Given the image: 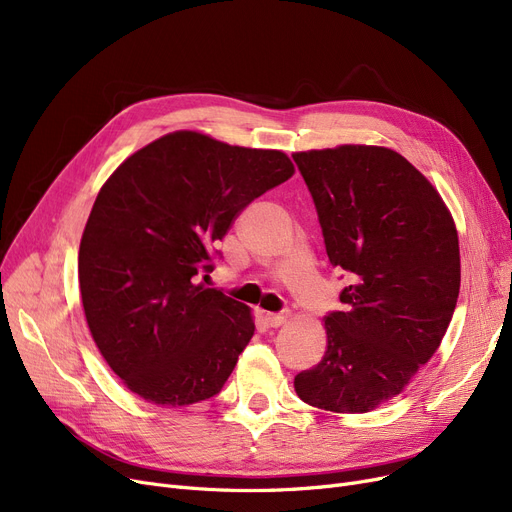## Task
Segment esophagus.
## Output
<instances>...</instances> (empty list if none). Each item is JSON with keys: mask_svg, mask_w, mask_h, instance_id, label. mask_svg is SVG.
<instances>
[{"mask_svg": "<svg viewBox=\"0 0 512 512\" xmlns=\"http://www.w3.org/2000/svg\"><path fill=\"white\" fill-rule=\"evenodd\" d=\"M288 315L286 313H265V324L270 328H280L286 324Z\"/></svg>", "mask_w": 512, "mask_h": 512, "instance_id": "esophagus-1", "label": "esophagus"}]
</instances>
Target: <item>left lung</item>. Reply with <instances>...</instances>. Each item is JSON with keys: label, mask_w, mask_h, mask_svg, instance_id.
I'll list each match as a JSON object with an SVG mask.
<instances>
[{"label": "left lung", "mask_w": 512, "mask_h": 512, "mask_svg": "<svg viewBox=\"0 0 512 512\" xmlns=\"http://www.w3.org/2000/svg\"><path fill=\"white\" fill-rule=\"evenodd\" d=\"M309 186L330 263L351 274L326 353L294 378L311 407L369 413L434 357L461 288L459 234L434 188L400 153L338 145L292 153Z\"/></svg>", "instance_id": "left-lung-1"}]
</instances>
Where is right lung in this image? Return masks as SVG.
I'll return each mask as SVG.
<instances>
[{"mask_svg":"<svg viewBox=\"0 0 512 512\" xmlns=\"http://www.w3.org/2000/svg\"><path fill=\"white\" fill-rule=\"evenodd\" d=\"M292 174L284 151L176 130L105 180L80 238L78 282L99 353L130 392L186 407L222 390L255 321L197 276L213 270V242L236 215Z\"/></svg>","mask_w":512,"mask_h":512,"instance_id":"right-lung-1","label":"right lung"}]
</instances>
